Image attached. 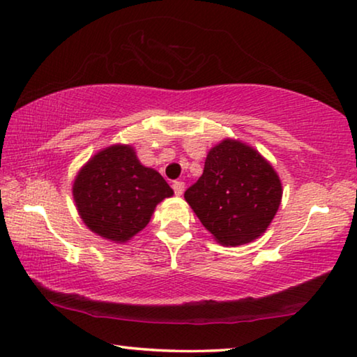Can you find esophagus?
Masks as SVG:
<instances>
[{"label": "esophagus", "instance_id": "1", "mask_svg": "<svg viewBox=\"0 0 357 357\" xmlns=\"http://www.w3.org/2000/svg\"><path fill=\"white\" fill-rule=\"evenodd\" d=\"M173 190H174V194H176V195H183V192H184V183H183V181H174Z\"/></svg>", "mask_w": 357, "mask_h": 357}]
</instances>
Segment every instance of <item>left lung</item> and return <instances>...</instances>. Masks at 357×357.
I'll list each match as a JSON object with an SVG mask.
<instances>
[{"mask_svg": "<svg viewBox=\"0 0 357 357\" xmlns=\"http://www.w3.org/2000/svg\"><path fill=\"white\" fill-rule=\"evenodd\" d=\"M184 199L216 242L237 247L268 229L279 210L282 184L258 151L225 139L208 152L204 174Z\"/></svg>", "mask_w": 357, "mask_h": 357, "instance_id": "obj_1", "label": "left lung"}]
</instances>
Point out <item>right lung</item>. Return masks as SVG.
I'll use <instances>...</instances> for the list:
<instances>
[{"mask_svg":"<svg viewBox=\"0 0 357 357\" xmlns=\"http://www.w3.org/2000/svg\"><path fill=\"white\" fill-rule=\"evenodd\" d=\"M72 190L84 225L116 243L144 229L157 204L173 195L160 173L141 165L135 149L121 144L96 153L78 172Z\"/></svg>","mask_w":357,"mask_h":357,"instance_id":"1","label":"right lung"}]
</instances>
